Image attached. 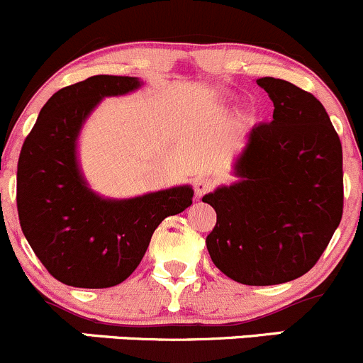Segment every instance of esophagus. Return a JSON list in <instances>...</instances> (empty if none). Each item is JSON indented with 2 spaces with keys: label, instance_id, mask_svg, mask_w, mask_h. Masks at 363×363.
<instances>
[{
  "label": "esophagus",
  "instance_id": "34e87169",
  "mask_svg": "<svg viewBox=\"0 0 363 363\" xmlns=\"http://www.w3.org/2000/svg\"><path fill=\"white\" fill-rule=\"evenodd\" d=\"M216 188V181L212 177H200L195 181V193L199 199H202L205 193H211Z\"/></svg>",
  "mask_w": 363,
  "mask_h": 363
}]
</instances>
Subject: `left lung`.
Listing matches in <instances>:
<instances>
[{
	"label": "left lung",
	"instance_id": "8db88e82",
	"mask_svg": "<svg viewBox=\"0 0 363 363\" xmlns=\"http://www.w3.org/2000/svg\"><path fill=\"white\" fill-rule=\"evenodd\" d=\"M274 101L272 123L247 133L242 181L202 202L216 211L207 244L225 276L270 286L309 272L342 218V145L323 105L286 80H256Z\"/></svg>",
	"mask_w": 363,
	"mask_h": 363
}]
</instances>
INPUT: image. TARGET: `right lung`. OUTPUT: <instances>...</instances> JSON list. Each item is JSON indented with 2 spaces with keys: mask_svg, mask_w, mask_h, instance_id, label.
Here are the masks:
<instances>
[{
  "mask_svg": "<svg viewBox=\"0 0 363 363\" xmlns=\"http://www.w3.org/2000/svg\"><path fill=\"white\" fill-rule=\"evenodd\" d=\"M140 86L135 77L94 75L63 87L40 111L17 163V212L49 274L75 288H111L131 276L167 216L191 205L189 186L130 200H104L84 182L77 137L101 98Z\"/></svg>",
  "mask_w": 363,
  "mask_h": 363,
  "instance_id": "1",
  "label": "right lung"
}]
</instances>
